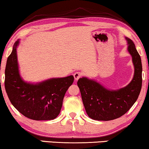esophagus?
I'll return each mask as SVG.
<instances>
[{
  "mask_svg": "<svg viewBox=\"0 0 149 149\" xmlns=\"http://www.w3.org/2000/svg\"><path fill=\"white\" fill-rule=\"evenodd\" d=\"M81 75H82V74H81V72H75L74 73V77L75 80H77V79H79L80 77H81Z\"/></svg>",
  "mask_w": 149,
  "mask_h": 149,
  "instance_id": "1",
  "label": "esophagus"
}]
</instances>
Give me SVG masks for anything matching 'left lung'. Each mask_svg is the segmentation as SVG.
<instances>
[{"label": "left lung", "mask_w": 149, "mask_h": 149, "mask_svg": "<svg viewBox=\"0 0 149 149\" xmlns=\"http://www.w3.org/2000/svg\"><path fill=\"white\" fill-rule=\"evenodd\" d=\"M126 40L134 65V75L127 86L111 91L86 77L77 81L84 106L91 119L109 121L119 118L126 113L138 99L142 81L141 58L132 40L127 38Z\"/></svg>", "instance_id": "obj_1"}]
</instances>
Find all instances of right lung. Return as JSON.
Listing matches in <instances>:
<instances>
[{"mask_svg":"<svg viewBox=\"0 0 149 149\" xmlns=\"http://www.w3.org/2000/svg\"><path fill=\"white\" fill-rule=\"evenodd\" d=\"M15 42L7 61L5 87L11 104L25 117L33 120H51L58 116L63 100L74 82L73 75L53 78L31 84L21 78L18 70Z\"/></svg>","mask_w":149,"mask_h":149,"instance_id":"add662e5","label":"right lung"}]
</instances>
